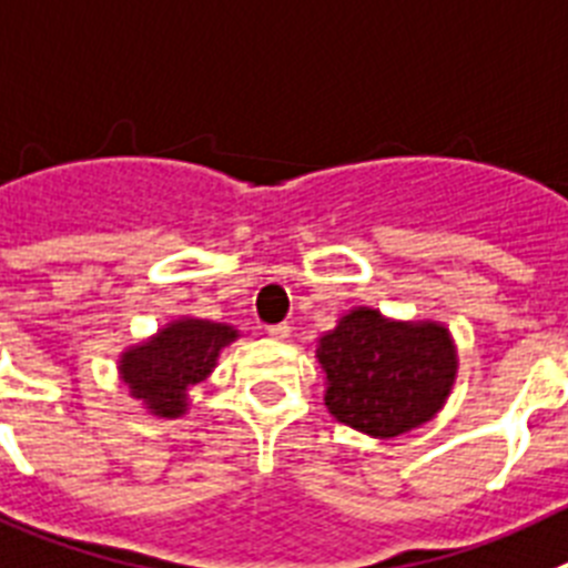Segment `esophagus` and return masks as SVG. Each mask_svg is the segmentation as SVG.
<instances>
[{
	"mask_svg": "<svg viewBox=\"0 0 568 568\" xmlns=\"http://www.w3.org/2000/svg\"><path fill=\"white\" fill-rule=\"evenodd\" d=\"M265 332H268V337H274V339H285V337H288V334H291V325H288V323L268 325Z\"/></svg>",
	"mask_w": 568,
	"mask_h": 568,
	"instance_id": "esophagus-1",
	"label": "esophagus"
}]
</instances>
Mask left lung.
Listing matches in <instances>:
<instances>
[{
    "mask_svg": "<svg viewBox=\"0 0 568 568\" xmlns=\"http://www.w3.org/2000/svg\"><path fill=\"white\" fill-rule=\"evenodd\" d=\"M325 406L345 426L397 437L440 412L455 383V345L437 323H388L372 308L345 314L317 352Z\"/></svg>",
    "mask_w": 568,
    "mask_h": 568,
    "instance_id": "obj_1",
    "label": "left lung"
}]
</instances>
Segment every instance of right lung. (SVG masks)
I'll return each instance as SVG.
<instances>
[{
	"label": "right lung",
	"mask_w": 568,
	"mask_h": 568,
	"mask_svg": "<svg viewBox=\"0 0 568 568\" xmlns=\"http://www.w3.org/2000/svg\"><path fill=\"white\" fill-rule=\"evenodd\" d=\"M236 337L231 325L205 320H180L156 334L151 343L122 354V377L134 397L160 417L185 412V392L209 377L216 354Z\"/></svg>",
	"instance_id": "right-lung-1"
}]
</instances>
